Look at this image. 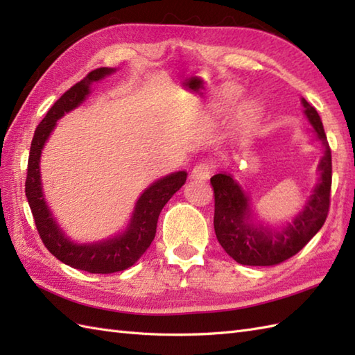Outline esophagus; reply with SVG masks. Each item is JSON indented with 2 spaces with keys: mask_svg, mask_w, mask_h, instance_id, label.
<instances>
[{
  "mask_svg": "<svg viewBox=\"0 0 355 355\" xmlns=\"http://www.w3.org/2000/svg\"><path fill=\"white\" fill-rule=\"evenodd\" d=\"M215 169V166L210 162H201L197 166H193V169L191 172V177L195 180H207Z\"/></svg>",
  "mask_w": 355,
  "mask_h": 355,
  "instance_id": "esophagus-1",
  "label": "esophagus"
}]
</instances>
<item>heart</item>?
I'll list each match as a JSON object with an SVG mask.
<instances>
[{
	"instance_id": "obj_1",
	"label": "heart",
	"mask_w": 355,
	"mask_h": 355,
	"mask_svg": "<svg viewBox=\"0 0 355 355\" xmlns=\"http://www.w3.org/2000/svg\"><path fill=\"white\" fill-rule=\"evenodd\" d=\"M232 93L236 94L235 89H233ZM239 117H241V120H243L244 123H253L254 120L259 117V108H258V105L253 103V102L244 103L243 108H241V111H239Z\"/></svg>"
}]
</instances>
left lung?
Masks as SVG:
<instances>
[{
  "instance_id": "obj_1",
  "label": "left lung",
  "mask_w": 355,
  "mask_h": 355,
  "mask_svg": "<svg viewBox=\"0 0 355 355\" xmlns=\"http://www.w3.org/2000/svg\"><path fill=\"white\" fill-rule=\"evenodd\" d=\"M305 116L315 131V137L323 145V157L318 166L319 182L315 184L310 200L304 210L294 216V220L279 230L268 225L252 223L250 200L245 195L232 173H216L210 178L215 193L214 227L221 247L230 258L243 266L268 267L277 266L310 243L318 233L329 212L331 178L333 163L331 149L323 131L319 112L305 99H302Z\"/></svg>"
}]
</instances>
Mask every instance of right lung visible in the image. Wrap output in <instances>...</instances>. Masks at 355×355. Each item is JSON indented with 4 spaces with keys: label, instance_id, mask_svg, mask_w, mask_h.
I'll return each instance as SVG.
<instances>
[{
    "label": "right lung",
    "instance_id": "obj_1",
    "mask_svg": "<svg viewBox=\"0 0 355 355\" xmlns=\"http://www.w3.org/2000/svg\"><path fill=\"white\" fill-rule=\"evenodd\" d=\"M114 71V69H108V67H101V69L89 71L84 79L73 85L55 102L35 131L32 146H30L26 178V197L33 214L37 233L47 250L67 266L88 271V273L101 275L126 270L140 259V256L148 250L155 238L157 221L162 209L172 198V195L186 183L187 178L186 171H178L157 180L146 187L135 202L126 230L114 238L93 244H78L73 243L59 229L42 193L40 171L42 148L49 140L51 131L55 130L58 120L65 112L78 108L85 101V97L89 94V85Z\"/></svg>",
    "mask_w": 355,
    "mask_h": 355
}]
</instances>
